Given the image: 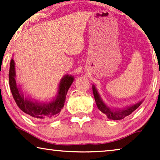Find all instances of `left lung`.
Returning <instances> with one entry per match:
<instances>
[{
	"mask_svg": "<svg viewBox=\"0 0 160 160\" xmlns=\"http://www.w3.org/2000/svg\"><path fill=\"white\" fill-rule=\"evenodd\" d=\"M92 91L94 94V98H95L96 104H97L98 109L102 113H105L108 119L113 120H120L124 119V117H128V116L131 114L135 110H136L141 106L142 102H143V100H142L141 101L136 102V103L125 106L122 108H111V107L108 106L105 103L101 97H100V94L98 93L97 88H96V87L94 84L92 85Z\"/></svg>",
	"mask_w": 160,
	"mask_h": 160,
	"instance_id": "obj_1",
	"label": "left lung"
}]
</instances>
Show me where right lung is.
Wrapping results in <instances>:
<instances>
[{
	"label": "right lung",
	"mask_w": 160,
	"mask_h": 160,
	"mask_svg": "<svg viewBox=\"0 0 160 160\" xmlns=\"http://www.w3.org/2000/svg\"><path fill=\"white\" fill-rule=\"evenodd\" d=\"M16 71L14 60L12 59L10 62V69L8 73L10 89L13 98L17 106L23 112L36 119H52L58 117L64 106L68 91L73 84L74 77L66 74L60 79L59 83L58 94L53 100L49 102H41L32 100L29 96L24 95L21 85L17 83Z\"/></svg>",
	"instance_id": "obj_1"
}]
</instances>
